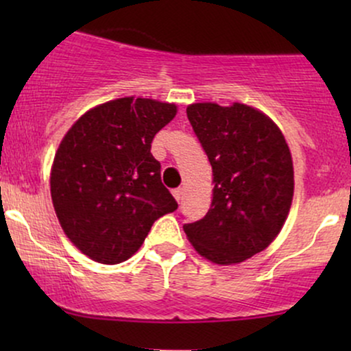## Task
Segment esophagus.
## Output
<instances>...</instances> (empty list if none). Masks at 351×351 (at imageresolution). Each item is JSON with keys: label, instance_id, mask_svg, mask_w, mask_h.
<instances>
[{"label": "esophagus", "instance_id": "esophagus-1", "mask_svg": "<svg viewBox=\"0 0 351 351\" xmlns=\"http://www.w3.org/2000/svg\"><path fill=\"white\" fill-rule=\"evenodd\" d=\"M173 196H175L176 201H181V198H183V188L173 189Z\"/></svg>", "mask_w": 351, "mask_h": 351}]
</instances>
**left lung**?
<instances>
[{"mask_svg": "<svg viewBox=\"0 0 351 351\" xmlns=\"http://www.w3.org/2000/svg\"><path fill=\"white\" fill-rule=\"evenodd\" d=\"M186 114L213 167L215 189L206 216L183 229L209 263H244L276 239L291 211L289 145L271 117L245 104L196 102Z\"/></svg>", "mask_w": 351, "mask_h": 351, "instance_id": "8db88e82", "label": "left lung"}]
</instances>
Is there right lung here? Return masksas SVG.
I'll return each instance as SVG.
<instances>
[{"label":"right lung","mask_w":351,"mask_h":351,"mask_svg":"<svg viewBox=\"0 0 351 351\" xmlns=\"http://www.w3.org/2000/svg\"><path fill=\"white\" fill-rule=\"evenodd\" d=\"M176 112V104L155 99L108 100L60 140L51 167L52 206L64 234L95 263L130 259L152 224L178 208L150 152Z\"/></svg>","instance_id":"obj_1"}]
</instances>
